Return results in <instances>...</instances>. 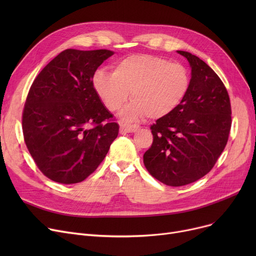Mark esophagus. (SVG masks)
<instances>
[{
	"label": "esophagus",
	"instance_id": "1",
	"mask_svg": "<svg viewBox=\"0 0 256 256\" xmlns=\"http://www.w3.org/2000/svg\"><path fill=\"white\" fill-rule=\"evenodd\" d=\"M140 128L137 124H120V134H126V132H135Z\"/></svg>",
	"mask_w": 256,
	"mask_h": 256
}]
</instances>
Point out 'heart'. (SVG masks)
<instances>
[{
    "label": "heart",
    "mask_w": 256,
    "mask_h": 256,
    "mask_svg": "<svg viewBox=\"0 0 256 256\" xmlns=\"http://www.w3.org/2000/svg\"><path fill=\"white\" fill-rule=\"evenodd\" d=\"M93 88L110 112L121 111L126 121L146 116L152 119L171 114L184 100L190 87V74L180 63L152 55H132L118 61L113 74L98 70L92 78Z\"/></svg>",
    "instance_id": "obj_1"
}]
</instances>
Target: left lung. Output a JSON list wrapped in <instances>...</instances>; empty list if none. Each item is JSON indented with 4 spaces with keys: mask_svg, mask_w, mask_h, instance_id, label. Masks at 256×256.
Masks as SVG:
<instances>
[{
    "mask_svg": "<svg viewBox=\"0 0 256 256\" xmlns=\"http://www.w3.org/2000/svg\"><path fill=\"white\" fill-rule=\"evenodd\" d=\"M178 52L191 67L189 91L176 110L152 126L154 141L143 156L152 176L171 186L208 174L224 150L232 126L230 100L220 78L197 56Z\"/></svg>",
    "mask_w": 256,
    "mask_h": 256,
    "instance_id": "8db88e82",
    "label": "left lung"
}]
</instances>
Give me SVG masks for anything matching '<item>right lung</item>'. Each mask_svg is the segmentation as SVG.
I'll use <instances>...</instances> for the list:
<instances>
[{
  "mask_svg": "<svg viewBox=\"0 0 256 256\" xmlns=\"http://www.w3.org/2000/svg\"><path fill=\"white\" fill-rule=\"evenodd\" d=\"M114 52H61L36 76L22 113L28 150L46 178L83 182L102 162L119 126L93 88L98 67Z\"/></svg>",
  "mask_w": 256,
  "mask_h": 256,
  "instance_id": "add662e5",
  "label": "right lung"
}]
</instances>
